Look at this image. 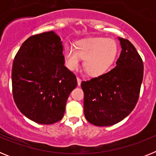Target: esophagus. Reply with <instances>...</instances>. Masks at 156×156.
<instances>
[{"label":"esophagus","instance_id":"obj_1","mask_svg":"<svg viewBox=\"0 0 156 156\" xmlns=\"http://www.w3.org/2000/svg\"><path fill=\"white\" fill-rule=\"evenodd\" d=\"M76 79H77V83H78V85H79V86H80V84H81V79H80V77H77Z\"/></svg>","mask_w":156,"mask_h":156}]
</instances>
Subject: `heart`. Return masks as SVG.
Wrapping results in <instances>:
<instances>
[{
  "mask_svg": "<svg viewBox=\"0 0 156 156\" xmlns=\"http://www.w3.org/2000/svg\"><path fill=\"white\" fill-rule=\"evenodd\" d=\"M75 48L67 44L64 48L66 66L70 70L76 69L80 58L85 72L91 76H98L105 73L115 61L118 53V45L114 40L105 37H93L78 41Z\"/></svg>",
  "mask_w": 156,
  "mask_h": 156,
  "instance_id": "heart-1",
  "label": "heart"
}]
</instances>
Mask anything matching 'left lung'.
Masks as SVG:
<instances>
[{
  "mask_svg": "<svg viewBox=\"0 0 156 156\" xmlns=\"http://www.w3.org/2000/svg\"><path fill=\"white\" fill-rule=\"evenodd\" d=\"M119 40L122 51L115 68L81 83L85 117L95 126L120 122L133 111L139 98L144 76L142 59L128 40Z\"/></svg>",
  "mask_w": 156,
  "mask_h": 156,
  "instance_id": "1",
  "label": "left lung"
}]
</instances>
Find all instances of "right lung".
<instances>
[{
  "instance_id": "add662e5",
  "label": "right lung",
  "mask_w": 156,
  "mask_h": 156,
  "mask_svg": "<svg viewBox=\"0 0 156 156\" xmlns=\"http://www.w3.org/2000/svg\"><path fill=\"white\" fill-rule=\"evenodd\" d=\"M61 39L53 31L31 36L13 61L12 94L24 115L41 124L62 119L76 77L64 66Z\"/></svg>"
}]
</instances>
